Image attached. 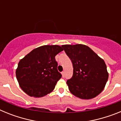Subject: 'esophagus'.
<instances>
[{
  "mask_svg": "<svg viewBox=\"0 0 121 121\" xmlns=\"http://www.w3.org/2000/svg\"><path fill=\"white\" fill-rule=\"evenodd\" d=\"M62 75L63 78H64V77H65V73H64V71L62 72Z\"/></svg>",
  "mask_w": 121,
  "mask_h": 121,
  "instance_id": "esophagus-1",
  "label": "esophagus"
}]
</instances>
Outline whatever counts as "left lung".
I'll return each mask as SVG.
<instances>
[{
	"label": "left lung",
	"mask_w": 121,
	"mask_h": 121,
	"mask_svg": "<svg viewBox=\"0 0 121 121\" xmlns=\"http://www.w3.org/2000/svg\"><path fill=\"white\" fill-rule=\"evenodd\" d=\"M62 47L73 67L72 78L67 81L70 92L82 99L98 96L108 79L104 60L85 45H63Z\"/></svg>",
	"instance_id": "obj_1"
}]
</instances>
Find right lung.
Wrapping results in <instances>:
<instances>
[{
	"mask_svg": "<svg viewBox=\"0 0 121 121\" xmlns=\"http://www.w3.org/2000/svg\"><path fill=\"white\" fill-rule=\"evenodd\" d=\"M63 51L57 45H43L32 50L21 59L16 71L17 80L28 96L41 98L53 91L61 78L55 56Z\"/></svg>",
	"mask_w": 121,
	"mask_h": 121,
	"instance_id": "obj_1",
	"label": "right lung"
}]
</instances>
